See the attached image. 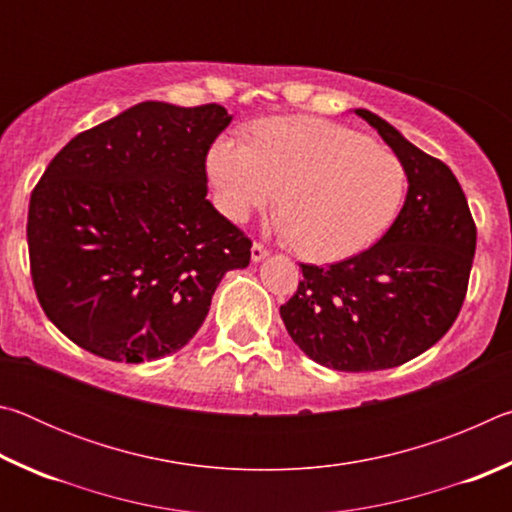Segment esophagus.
I'll use <instances>...</instances> for the list:
<instances>
[{
  "instance_id": "esophagus-1",
  "label": "esophagus",
  "mask_w": 512,
  "mask_h": 512,
  "mask_svg": "<svg viewBox=\"0 0 512 512\" xmlns=\"http://www.w3.org/2000/svg\"><path fill=\"white\" fill-rule=\"evenodd\" d=\"M268 253H271V250H268L264 244H259V241H255L253 248H250V257H253V262H262L264 257H268Z\"/></svg>"
}]
</instances>
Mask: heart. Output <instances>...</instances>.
<instances>
[{
	"label": "heart",
	"mask_w": 512,
	"mask_h": 512,
	"mask_svg": "<svg viewBox=\"0 0 512 512\" xmlns=\"http://www.w3.org/2000/svg\"><path fill=\"white\" fill-rule=\"evenodd\" d=\"M207 173L221 212L237 223L280 198V230L314 262H339L375 244L406 189L397 155L316 117L266 119L253 142L221 137Z\"/></svg>",
	"instance_id": "1"
}]
</instances>
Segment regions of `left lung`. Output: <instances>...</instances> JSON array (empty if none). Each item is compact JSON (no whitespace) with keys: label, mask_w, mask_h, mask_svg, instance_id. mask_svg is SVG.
Returning a JSON list of instances; mask_svg holds the SVG:
<instances>
[{"label":"left lung","mask_w":512,"mask_h":512,"mask_svg":"<svg viewBox=\"0 0 512 512\" xmlns=\"http://www.w3.org/2000/svg\"><path fill=\"white\" fill-rule=\"evenodd\" d=\"M409 178L404 207L375 246L329 266L300 264L298 291L280 307L293 343L320 366L372 372L402 366L454 325L474 262L476 225L445 162L370 110Z\"/></svg>","instance_id":"obj_1"}]
</instances>
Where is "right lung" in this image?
Listing matches in <instances>:
<instances>
[{
	"label": "right lung",
	"instance_id": "add662e5",
	"mask_svg": "<svg viewBox=\"0 0 512 512\" xmlns=\"http://www.w3.org/2000/svg\"><path fill=\"white\" fill-rule=\"evenodd\" d=\"M223 106L144 101L69 140L31 192L29 262L47 318L97 357L185 348L250 241L207 201Z\"/></svg>",
	"mask_w": 512,
	"mask_h": 512
}]
</instances>
